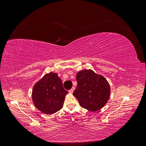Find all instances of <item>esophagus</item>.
<instances>
[{
  "label": "esophagus",
  "mask_w": 146,
  "mask_h": 146,
  "mask_svg": "<svg viewBox=\"0 0 146 146\" xmlns=\"http://www.w3.org/2000/svg\"><path fill=\"white\" fill-rule=\"evenodd\" d=\"M74 90H75V87H72V88H71V89H70V90L69 91V93H70V94H72Z\"/></svg>",
  "instance_id": "1"
}]
</instances>
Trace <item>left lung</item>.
Wrapping results in <instances>:
<instances>
[{
  "label": "left lung",
  "mask_w": 146,
  "mask_h": 146,
  "mask_svg": "<svg viewBox=\"0 0 146 146\" xmlns=\"http://www.w3.org/2000/svg\"><path fill=\"white\" fill-rule=\"evenodd\" d=\"M76 79L77 85L73 95L81 107L91 111L103 108L110 96V86L105 78L91 69H86L79 71Z\"/></svg>",
  "instance_id": "obj_1"
}]
</instances>
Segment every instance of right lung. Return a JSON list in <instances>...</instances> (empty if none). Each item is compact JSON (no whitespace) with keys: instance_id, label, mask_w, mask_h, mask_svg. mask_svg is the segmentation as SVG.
<instances>
[{"instance_id":"add662e5","label":"right lung","mask_w":146,"mask_h":146,"mask_svg":"<svg viewBox=\"0 0 146 146\" xmlns=\"http://www.w3.org/2000/svg\"><path fill=\"white\" fill-rule=\"evenodd\" d=\"M68 93L58 74L52 72L44 75L35 83L32 91V100L39 111L51 114L62 108L65 96Z\"/></svg>"}]
</instances>
